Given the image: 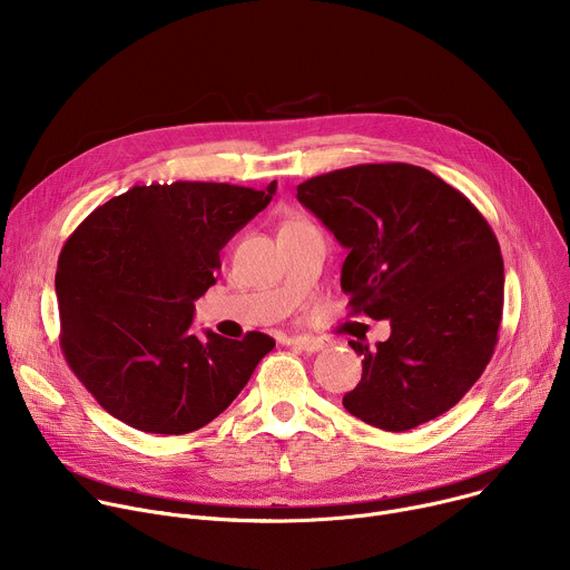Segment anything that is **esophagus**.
<instances>
[{"instance_id":"34e87169","label":"esophagus","mask_w":570,"mask_h":570,"mask_svg":"<svg viewBox=\"0 0 570 570\" xmlns=\"http://www.w3.org/2000/svg\"><path fill=\"white\" fill-rule=\"evenodd\" d=\"M286 345L295 347V350H302V352H320L324 347L322 341L317 338H308V336H293L286 341Z\"/></svg>"}]
</instances>
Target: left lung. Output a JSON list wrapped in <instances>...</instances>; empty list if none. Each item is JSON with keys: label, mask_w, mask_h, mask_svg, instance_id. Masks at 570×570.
<instances>
[{"label": "left lung", "mask_w": 570, "mask_h": 570, "mask_svg": "<svg viewBox=\"0 0 570 570\" xmlns=\"http://www.w3.org/2000/svg\"><path fill=\"white\" fill-rule=\"evenodd\" d=\"M297 200L347 248L341 286L352 313L390 320L385 343H350L363 376L343 396L347 413L401 433L453 409L499 343L505 273L490 223L403 161L315 176Z\"/></svg>", "instance_id": "left-lung-1"}]
</instances>
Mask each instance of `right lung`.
I'll list each match as a JSON object with an SVG mask.
<instances>
[{
  "mask_svg": "<svg viewBox=\"0 0 570 570\" xmlns=\"http://www.w3.org/2000/svg\"><path fill=\"white\" fill-rule=\"evenodd\" d=\"M225 183L144 185L97 207L58 257L60 347L119 422L185 435L218 417L275 347L191 332L194 302L216 284L225 243L273 200Z\"/></svg>",
  "mask_w": 570,
  "mask_h": 570,
  "instance_id": "1",
  "label": "right lung"
}]
</instances>
